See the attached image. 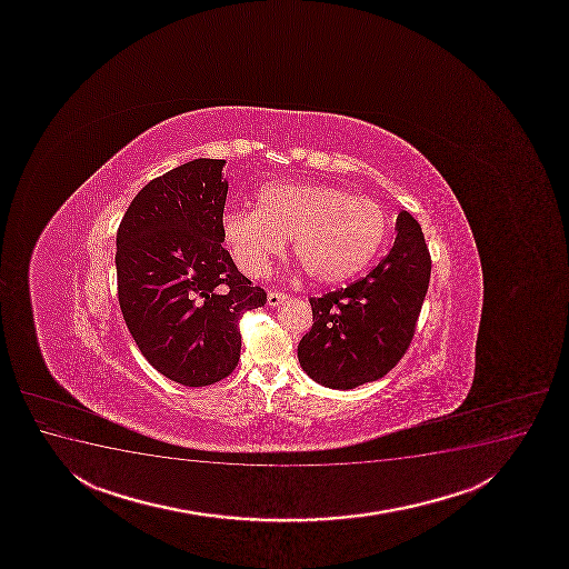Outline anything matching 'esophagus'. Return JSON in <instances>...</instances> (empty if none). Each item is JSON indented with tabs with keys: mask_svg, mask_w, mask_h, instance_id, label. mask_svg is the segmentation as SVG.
<instances>
[{
	"mask_svg": "<svg viewBox=\"0 0 569 569\" xmlns=\"http://www.w3.org/2000/svg\"><path fill=\"white\" fill-rule=\"evenodd\" d=\"M286 301H288V295L280 293V291H270L267 295L268 307H280Z\"/></svg>",
	"mask_w": 569,
	"mask_h": 569,
	"instance_id": "34e87169",
	"label": "esophagus"
}]
</instances>
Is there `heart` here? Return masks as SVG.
<instances>
[{
    "label": "heart",
    "instance_id": "b5f03b06",
    "mask_svg": "<svg viewBox=\"0 0 569 569\" xmlns=\"http://www.w3.org/2000/svg\"><path fill=\"white\" fill-rule=\"evenodd\" d=\"M221 232L246 276L267 274L291 240L312 280L337 283L373 262L388 238V217L377 201L341 188L270 184L257 196V209L224 211Z\"/></svg>",
    "mask_w": 569,
    "mask_h": 569
}]
</instances>
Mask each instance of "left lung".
Instances as JSON below:
<instances>
[{
	"label": "left lung",
	"instance_id": "obj_1",
	"mask_svg": "<svg viewBox=\"0 0 569 569\" xmlns=\"http://www.w3.org/2000/svg\"><path fill=\"white\" fill-rule=\"evenodd\" d=\"M396 232L390 253L366 278L310 299L315 323L297 356L323 387L348 390L381 379L413 339L432 262L408 211L398 214Z\"/></svg>",
	"mask_w": 569,
	"mask_h": 569
}]
</instances>
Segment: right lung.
I'll return each instance as SVG.
<instances>
[{
    "instance_id": "add662e5",
    "label": "right lung",
    "mask_w": 569,
    "mask_h": 569,
    "mask_svg": "<svg viewBox=\"0 0 569 569\" xmlns=\"http://www.w3.org/2000/svg\"><path fill=\"white\" fill-rule=\"evenodd\" d=\"M224 163L200 158L148 182L116 236L129 333L150 366L184 387H208L234 371L240 318L267 302L222 248Z\"/></svg>"
}]
</instances>
